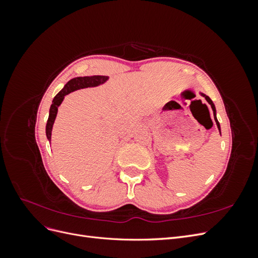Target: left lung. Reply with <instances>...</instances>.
<instances>
[{
    "mask_svg": "<svg viewBox=\"0 0 258 258\" xmlns=\"http://www.w3.org/2000/svg\"><path fill=\"white\" fill-rule=\"evenodd\" d=\"M200 95L202 96V97H205L206 98V100H207V102L211 105V107H212V111H213V114H214V120H215V122H216V126H217V128H218V130H220V134H221V126H220V122H218V120H217V118H216V108H215V105H214V103L212 102V100H211L208 96H206L205 93H202V92H200Z\"/></svg>",
    "mask_w": 258,
    "mask_h": 258,
    "instance_id": "8db88e82",
    "label": "left lung"
}]
</instances>
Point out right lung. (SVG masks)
<instances>
[{
    "instance_id": "obj_1",
    "label": "right lung",
    "mask_w": 258,
    "mask_h": 258,
    "mask_svg": "<svg viewBox=\"0 0 258 258\" xmlns=\"http://www.w3.org/2000/svg\"><path fill=\"white\" fill-rule=\"evenodd\" d=\"M107 80H108V76H103V75L80 76V77H75V79H72L71 81H69L64 85V87L62 88V90L59 91L58 95L53 98L52 104L50 105V108H49L48 120H47V123H46V137H47L49 142L51 140L52 126H53L54 119H56L57 113H58V107L62 103V101H63L64 97L75 90L87 88V87H97V86H99V85L104 84Z\"/></svg>"
}]
</instances>
